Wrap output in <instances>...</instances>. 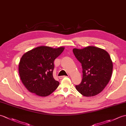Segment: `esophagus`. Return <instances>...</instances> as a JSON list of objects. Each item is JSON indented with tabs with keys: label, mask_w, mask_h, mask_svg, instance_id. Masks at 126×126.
<instances>
[{
	"label": "esophagus",
	"mask_w": 126,
	"mask_h": 126,
	"mask_svg": "<svg viewBox=\"0 0 126 126\" xmlns=\"http://www.w3.org/2000/svg\"><path fill=\"white\" fill-rule=\"evenodd\" d=\"M65 77H67V76H60L59 77V79H62L63 78H64Z\"/></svg>",
	"instance_id": "1"
}]
</instances>
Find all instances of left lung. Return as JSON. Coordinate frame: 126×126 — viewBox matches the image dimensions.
I'll use <instances>...</instances> for the list:
<instances>
[{
	"instance_id": "1",
	"label": "left lung",
	"mask_w": 126,
	"mask_h": 126,
	"mask_svg": "<svg viewBox=\"0 0 126 126\" xmlns=\"http://www.w3.org/2000/svg\"><path fill=\"white\" fill-rule=\"evenodd\" d=\"M73 50L83 69L82 82L75 85L76 90L86 97L98 94L111 78L113 65L110 55L104 49L94 46Z\"/></svg>"
}]
</instances>
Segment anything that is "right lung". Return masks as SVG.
Returning <instances> with one entry per match:
<instances>
[{"mask_svg":"<svg viewBox=\"0 0 126 126\" xmlns=\"http://www.w3.org/2000/svg\"><path fill=\"white\" fill-rule=\"evenodd\" d=\"M64 50L63 47L41 46L22 56L19 63V74L29 92L45 97L57 89L60 82L53 79V62Z\"/></svg>","mask_w":126,"mask_h":126,"instance_id":"obj_1","label":"right lung"}]
</instances>
